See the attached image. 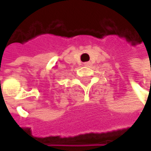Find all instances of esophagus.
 I'll list each match as a JSON object with an SVG mask.
<instances>
[{
	"label": "esophagus",
	"instance_id": "34e87169",
	"mask_svg": "<svg viewBox=\"0 0 151 151\" xmlns=\"http://www.w3.org/2000/svg\"><path fill=\"white\" fill-rule=\"evenodd\" d=\"M84 65H85V66H90L91 62H89V61H88V62H85Z\"/></svg>",
	"mask_w": 151,
	"mask_h": 151
}]
</instances>
